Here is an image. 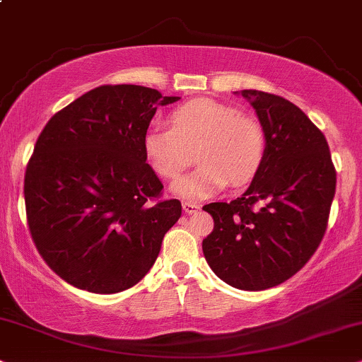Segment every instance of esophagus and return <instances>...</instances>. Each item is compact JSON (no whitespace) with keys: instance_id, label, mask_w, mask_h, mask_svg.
Here are the masks:
<instances>
[{"instance_id":"34e87169","label":"esophagus","mask_w":362,"mask_h":362,"mask_svg":"<svg viewBox=\"0 0 362 362\" xmlns=\"http://www.w3.org/2000/svg\"><path fill=\"white\" fill-rule=\"evenodd\" d=\"M182 209H184V212L185 214H195L197 210L200 209V205H197V204H194V202H184L182 204Z\"/></svg>"}]
</instances>
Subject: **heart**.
<instances>
[{
  "mask_svg": "<svg viewBox=\"0 0 362 362\" xmlns=\"http://www.w3.org/2000/svg\"><path fill=\"white\" fill-rule=\"evenodd\" d=\"M144 155L162 178H175L192 162L200 163L189 175L172 184V194L185 200H204L218 194L230 182L249 184L262 168L267 139L252 117L214 100H194L170 113V128L145 132Z\"/></svg>",
  "mask_w": 362,
  "mask_h": 362,
  "instance_id": "heart-1",
  "label": "heart"
}]
</instances>
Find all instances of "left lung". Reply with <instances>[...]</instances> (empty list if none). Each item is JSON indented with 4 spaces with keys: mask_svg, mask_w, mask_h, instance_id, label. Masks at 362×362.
<instances>
[{
    "mask_svg": "<svg viewBox=\"0 0 362 362\" xmlns=\"http://www.w3.org/2000/svg\"><path fill=\"white\" fill-rule=\"evenodd\" d=\"M264 127L267 150L252 184L232 202L204 205L214 230L202 242L215 276L242 291L279 286L321 244L336 194L326 136L289 100L242 90Z\"/></svg>",
    "mask_w": 362,
    "mask_h": 362,
    "instance_id": "1",
    "label": "left lung"
}]
</instances>
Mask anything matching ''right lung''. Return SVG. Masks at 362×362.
<instances>
[{
  "label": "right lung",
  "instance_id": "1",
  "mask_svg": "<svg viewBox=\"0 0 362 362\" xmlns=\"http://www.w3.org/2000/svg\"><path fill=\"white\" fill-rule=\"evenodd\" d=\"M180 100L140 85H103L49 118L25 173L31 239L63 281L95 294L134 287L182 215L162 200L145 160L160 105Z\"/></svg>",
  "mask_w": 362,
  "mask_h": 362
}]
</instances>
